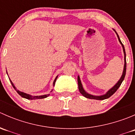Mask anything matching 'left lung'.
I'll list each match as a JSON object with an SVG mask.
<instances>
[{
	"label": "left lung",
	"mask_w": 135,
	"mask_h": 135,
	"mask_svg": "<svg viewBox=\"0 0 135 135\" xmlns=\"http://www.w3.org/2000/svg\"><path fill=\"white\" fill-rule=\"evenodd\" d=\"M114 31H115V32L116 33L117 36H118V40H119V42H120V44H122V47H123V53H124V62H125V63H124V67H123V74H122V76H121V78H120V79L119 80V81H118V82L115 84V85H114L113 88H112L111 89H110V90H108V91H107V93L104 94V95H100V96H95V95H90V94L87 93V92L85 91V90H84V88H83L82 84H81V80H80V77H79V76H78V84L79 91H80V93H81V95H83V96H84L85 97H86V98H88V99H96V100H104V99H108V98H109L110 97H111L112 95H113V94L115 93V92L117 90H118V89L119 88V86L121 85V84H122V81H123V80H124L125 76H126V65H126V51H125L124 46H123V44H122V42H121V40H120V39H119V36H118V33L115 32V30H114Z\"/></svg>",
	"instance_id": "obj_1"
}]
</instances>
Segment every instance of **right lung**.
<instances>
[{"mask_svg": "<svg viewBox=\"0 0 135 135\" xmlns=\"http://www.w3.org/2000/svg\"><path fill=\"white\" fill-rule=\"evenodd\" d=\"M6 73H7V71H6ZM57 77H58V76H57V77L55 78V80H54V84H53V85H54H54H55V81H56V80H57ZM9 81H10L11 84H12V86H13V88H14L15 89H16V91H17V93H18L19 95H20L21 97H23V98H25V99H31V100H33V99H44V98L47 97H48L49 95H50V94H47V95H40V96H32V95H29V94H27V93H23V92H21V91H20L17 90V89L16 88V87L14 86V85H13V83H12V81H11L10 79L9 78ZM51 91H52V90H51L50 92H51Z\"/></svg>", "mask_w": 135, "mask_h": 135, "instance_id": "right-lung-1", "label": "right lung"}]
</instances>
